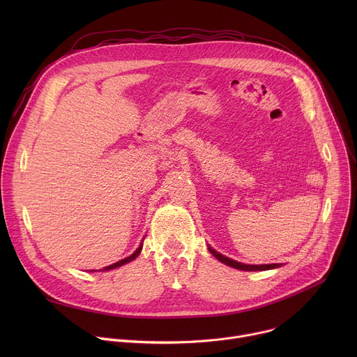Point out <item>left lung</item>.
Listing matches in <instances>:
<instances>
[{"label":"left lung","mask_w":357,"mask_h":357,"mask_svg":"<svg viewBox=\"0 0 357 357\" xmlns=\"http://www.w3.org/2000/svg\"><path fill=\"white\" fill-rule=\"evenodd\" d=\"M209 251L213 254V256L222 261L223 264L229 266V267H233L236 270H243V271H266V270H273V268H277V267H281V264H261V266H250V264H243V263H238L236 260H231L226 256H223V254L218 252L216 250H213L212 247H208Z\"/></svg>","instance_id":"left-lung-1"}]
</instances>
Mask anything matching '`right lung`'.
Here are the masks:
<instances>
[{
	"mask_svg": "<svg viewBox=\"0 0 357 357\" xmlns=\"http://www.w3.org/2000/svg\"><path fill=\"white\" fill-rule=\"evenodd\" d=\"M141 248H142V243L139 244V247H138V248L131 254L130 257H127V259H124V260H120V261H117V263H114V264H112V266H109V267H105V268H103V271H107V270H113V268L121 267V266H124V264H127V263H130V261L135 260V259L138 257V254L141 252Z\"/></svg>",
	"mask_w": 357,
	"mask_h": 357,
	"instance_id": "obj_1",
	"label": "right lung"
}]
</instances>
